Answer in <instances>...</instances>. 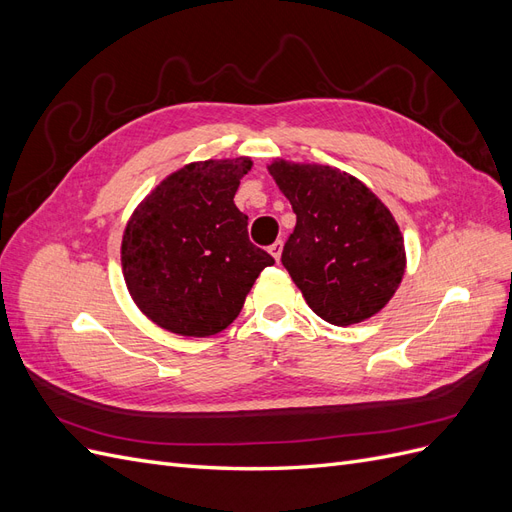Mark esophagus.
<instances>
[{"label":"esophagus","mask_w":512,"mask_h":512,"mask_svg":"<svg viewBox=\"0 0 512 512\" xmlns=\"http://www.w3.org/2000/svg\"><path fill=\"white\" fill-rule=\"evenodd\" d=\"M282 247H284V241H282V239L269 245V252H271V256H273L275 260H280V256H282Z\"/></svg>","instance_id":"obj_1"}]
</instances>
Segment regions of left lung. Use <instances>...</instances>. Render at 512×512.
Wrapping results in <instances>:
<instances>
[{"instance_id": "1", "label": "left lung", "mask_w": 512, "mask_h": 512, "mask_svg": "<svg viewBox=\"0 0 512 512\" xmlns=\"http://www.w3.org/2000/svg\"><path fill=\"white\" fill-rule=\"evenodd\" d=\"M269 173L297 215L282 265L307 305L335 327L380 312L406 269L391 211L359 179L331 166L280 160Z\"/></svg>"}]
</instances>
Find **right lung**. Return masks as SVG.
I'll return each mask as SVG.
<instances>
[{
  "mask_svg": "<svg viewBox=\"0 0 512 512\" xmlns=\"http://www.w3.org/2000/svg\"><path fill=\"white\" fill-rule=\"evenodd\" d=\"M250 168L247 158L188 164L134 211L121 243L123 277L141 312L162 329L220 333L275 262L247 237V215L232 200Z\"/></svg>",
  "mask_w": 512,
  "mask_h": 512,
  "instance_id": "obj_1",
  "label": "right lung"
}]
</instances>
